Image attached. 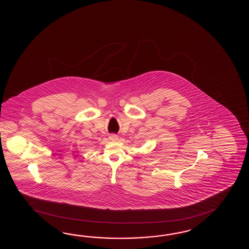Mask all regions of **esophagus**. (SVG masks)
<instances>
[{
    "instance_id": "34e87169",
    "label": "esophagus",
    "mask_w": 249,
    "mask_h": 249,
    "mask_svg": "<svg viewBox=\"0 0 249 249\" xmlns=\"http://www.w3.org/2000/svg\"><path fill=\"white\" fill-rule=\"evenodd\" d=\"M108 139H109L110 141H112V142H116V141L118 140V136L116 135V134H111V135H109Z\"/></svg>"
}]
</instances>
